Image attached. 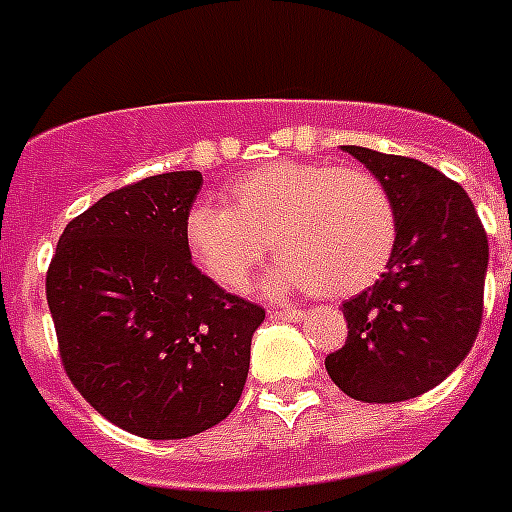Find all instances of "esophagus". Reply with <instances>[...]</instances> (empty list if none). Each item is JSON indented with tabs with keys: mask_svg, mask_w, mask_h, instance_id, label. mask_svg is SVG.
<instances>
[{
	"mask_svg": "<svg viewBox=\"0 0 512 512\" xmlns=\"http://www.w3.org/2000/svg\"><path fill=\"white\" fill-rule=\"evenodd\" d=\"M270 318H281V321H302L305 318V313L302 310H297V307H286V310H270Z\"/></svg>",
	"mask_w": 512,
	"mask_h": 512,
	"instance_id": "34e87169",
	"label": "esophagus"
}]
</instances>
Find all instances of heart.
Here are the masks:
<instances>
[{
  "mask_svg": "<svg viewBox=\"0 0 512 512\" xmlns=\"http://www.w3.org/2000/svg\"><path fill=\"white\" fill-rule=\"evenodd\" d=\"M220 205L191 207L184 244L223 292H244L273 247L281 257L263 281L268 294L350 297L384 273L397 244L392 194L363 168L270 162L228 184Z\"/></svg>",
  "mask_w": 512,
  "mask_h": 512,
  "instance_id": "obj_1",
  "label": "heart"
}]
</instances>
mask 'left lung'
I'll return each mask as SVG.
<instances>
[{
	"label": "left lung",
	"instance_id": "left-lung-1",
	"mask_svg": "<svg viewBox=\"0 0 512 512\" xmlns=\"http://www.w3.org/2000/svg\"><path fill=\"white\" fill-rule=\"evenodd\" d=\"M389 189L397 244L376 284L342 305L347 342L326 371L347 397L402 402L442 384L484 313L489 242L465 189L413 157L344 147Z\"/></svg>",
	"mask_w": 512,
	"mask_h": 512
}]
</instances>
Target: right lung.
Returning a JSON list of instances; mask_svg holds the SVG:
<instances>
[{"label":"right lung","instance_id":"obj_1","mask_svg":"<svg viewBox=\"0 0 512 512\" xmlns=\"http://www.w3.org/2000/svg\"><path fill=\"white\" fill-rule=\"evenodd\" d=\"M199 189V170H173L110 191L65 226L47 270L65 373L99 415L144 439L223 421L265 321L191 263L184 223Z\"/></svg>","mask_w":512,"mask_h":512}]
</instances>
